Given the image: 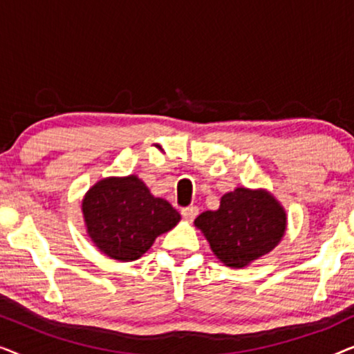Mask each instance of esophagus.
<instances>
[{"label":"esophagus","mask_w":354,"mask_h":354,"mask_svg":"<svg viewBox=\"0 0 354 354\" xmlns=\"http://www.w3.org/2000/svg\"><path fill=\"white\" fill-rule=\"evenodd\" d=\"M182 216L185 217L187 221H193L198 216V207L196 206H187L182 209Z\"/></svg>","instance_id":"34e87169"}]
</instances>
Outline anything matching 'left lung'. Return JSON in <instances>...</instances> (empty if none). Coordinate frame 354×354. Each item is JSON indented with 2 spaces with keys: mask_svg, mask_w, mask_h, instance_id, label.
<instances>
[{
  "mask_svg": "<svg viewBox=\"0 0 354 354\" xmlns=\"http://www.w3.org/2000/svg\"><path fill=\"white\" fill-rule=\"evenodd\" d=\"M195 225L221 263L240 269L280 243L287 214L268 190L239 187L221 198L219 209L201 212Z\"/></svg>",
  "mask_w": 354,
  "mask_h": 354,
  "instance_id": "obj_1",
  "label": "left lung"
}]
</instances>
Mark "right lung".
I'll list each match as a JSON object with an SVG mask.
<instances>
[{"label": "right lung", "instance_id": "obj_1", "mask_svg": "<svg viewBox=\"0 0 354 354\" xmlns=\"http://www.w3.org/2000/svg\"><path fill=\"white\" fill-rule=\"evenodd\" d=\"M82 212L95 246L122 263L143 256L180 221V214L166 200L153 196L137 176L96 182L85 193Z\"/></svg>", "mask_w": 354, "mask_h": 354}]
</instances>
